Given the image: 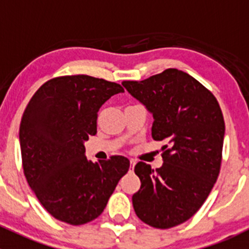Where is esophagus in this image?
Returning <instances> with one entry per match:
<instances>
[{
  "label": "esophagus",
  "mask_w": 249,
  "mask_h": 249,
  "mask_svg": "<svg viewBox=\"0 0 249 249\" xmlns=\"http://www.w3.org/2000/svg\"><path fill=\"white\" fill-rule=\"evenodd\" d=\"M135 165H136V161H135L134 159L130 160V171H132V170H134Z\"/></svg>",
  "instance_id": "obj_1"
}]
</instances>
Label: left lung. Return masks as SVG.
<instances>
[{"mask_svg":"<svg viewBox=\"0 0 249 249\" xmlns=\"http://www.w3.org/2000/svg\"><path fill=\"white\" fill-rule=\"evenodd\" d=\"M125 89L153 115L152 137L164 141L161 167L140 161L141 188L132 195L137 217L158 229L182 224L199 211L217 180L225 124L219 104L201 83L167 69Z\"/></svg>","mask_w":249,"mask_h":249,"instance_id":"1","label":"left lung"}]
</instances>
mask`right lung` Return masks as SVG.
<instances>
[{
	"label": "right lung",
	"instance_id": "add662e5",
	"mask_svg": "<svg viewBox=\"0 0 249 249\" xmlns=\"http://www.w3.org/2000/svg\"><path fill=\"white\" fill-rule=\"evenodd\" d=\"M117 83L85 74L54 78L32 96L22 114L19 141L25 177L44 208L72 225L91 222L104 212L127 158L115 155L92 162L84 142L96 134L97 112Z\"/></svg>",
	"mask_w": 249,
	"mask_h": 249
}]
</instances>
